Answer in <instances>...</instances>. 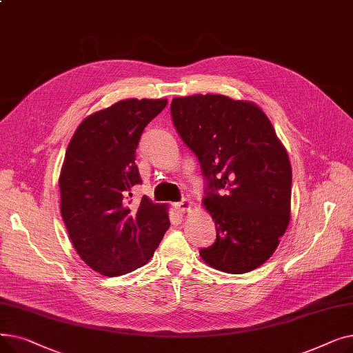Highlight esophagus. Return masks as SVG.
<instances>
[{"mask_svg": "<svg viewBox=\"0 0 353 353\" xmlns=\"http://www.w3.org/2000/svg\"><path fill=\"white\" fill-rule=\"evenodd\" d=\"M190 208H192V201L189 199H183L181 201H179V203H176V205H174V209L179 213H186Z\"/></svg>", "mask_w": 353, "mask_h": 353, "instance_id": "1", "label": "esophagus"}]
</instances>
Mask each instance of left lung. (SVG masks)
<instances>
[{
    "label": "left lung",
    "mask_w": 353,
    "mask_h": 353,
    "mask_svg": "<svg viewBox=\"0 0 353 353\" xmlns=\"http://www.w3.org/2000/svg\"><path fill=\"white\" fill-rule=\"evenodd\" d=\"M176 132L196 154L205 179L206 210L216 240L203 261L246 273L273 254L290 219L292 169L263 111L220 94L173 99Z\"/></svg>",
    "instance_id": "8db88e82"
}]
</instances>
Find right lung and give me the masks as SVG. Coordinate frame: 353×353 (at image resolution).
I'll return each instance as SVG.
<instances>
[{
  "mask_svg": "<svg viewBox=\"0 0 353 353\" xmlns=\"http://www.w3.org/2000/svg\"><path fill=\"white\" fill-rule=\"evenodd\" d=\"M167 100L130 99L88 116L76 130L60 174L61 216L74 249L105 276L133 272L150 261L170 226L164 205L145 196L136 150L143 130Z\"/></svg>",
  "mask_w": 353,
  "mask_h": 353,
  "instance_id": "right-lung-1",
  "label": "right lung"
}]
</instances>
